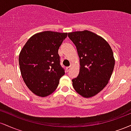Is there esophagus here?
<instances>
[{
    "instance_id": "1",
    "label": "esophagus",
    "mask_w": 131,
    "mask_h": 131,
    "mask_svg": "<svg viewBox=\"0 0 131 131\" xmlns=\"http://www.w3.org/2000/svg\"><path fill=\"white\" fill-rule=\"evenodd\" d=\"M70 69H71V67H67V71H70Z\"/></svg>"
}]
</instances>
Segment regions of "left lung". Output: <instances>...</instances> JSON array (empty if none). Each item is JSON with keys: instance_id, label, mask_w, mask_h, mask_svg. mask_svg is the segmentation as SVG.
Returning <instances> with one entry per match:
<instances>
[{"instance_id": "1", "label": "left lung", "mask_w": 131, "mask_h": 131, "mask_svg": "<svg viewBox=\"0 0 131 131\" xmlns=\"http://www.w3.org/2000/svg\"><path fill=\"white\" fill-rule=\"evenodd\" d=\"M77 49L80 71L72 79L74 90L85 98L95 95L106 86L112 76L115 58L111 47L102 37L91 31L69 32Z\"/></svg>"}]
</instances>
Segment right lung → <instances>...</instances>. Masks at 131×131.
Wrapping results in <instances>:
<instances>
[{
  "mask_svg": "<svg viewBox=\"0 0 131 131\" xmlns=\"http://www.w3.org/2000/svg\"><path fill=\"white\" fill-rule=\"evenodd\" d=\"M67 34L49 31L37 33L30 37L20 52L22 78L36 95L43 97L53 93L64 74L58 52Z\"/></svg>",
  "mask_w": 131,
  "mask_h": 131,
  "instance_id": "obj_1",
  "label": "right lung"
}]
</instances>
